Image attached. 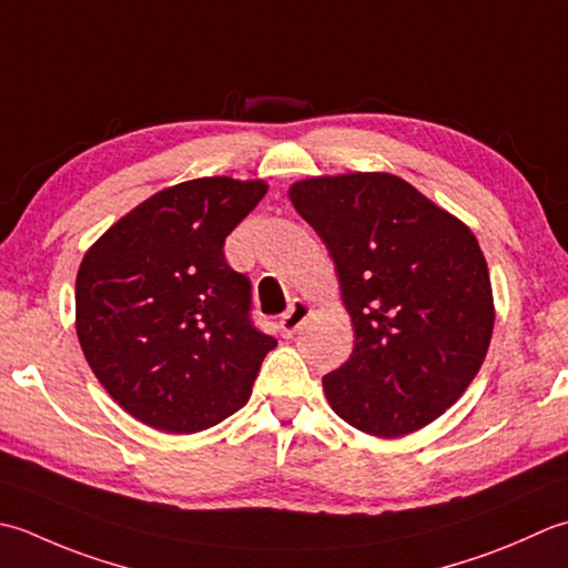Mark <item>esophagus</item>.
Wrapping results in <instances>:
<instances>
[{
	"instance_id": "obj_1",
	"label": "esophagus",
	"mask_w": 568,
	"mask_h": 568,
	"mask_svg": "<svg viewBox=\"0 0 568 568\" xmlns=\"http://www.w3.org/2000/svg\"><path fill=\"white\" fill-rule=\"evenodd\" d=\"M310 315H313V305L307 300H293V305L287 307V313L277 322V329H281L283 337H293Z\"/></svg>"
}]
</instances>
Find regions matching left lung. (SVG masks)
I'll return each instance as SVG.
<instances>
[{
  "instance_id": "1",
  "label": "left lung",
  "mask_w": 568,
  "mask_h": 568,
  "mask_svg": "<svg viewBox=\"0 0 568 568\" xmlns=\"http://www.w3.org/2000/svg\"><path fill=\"white\" fill-rule=\"evenodd\" d=\"M291 202L325 243L354 349L322 376L332 410L398 438L446 414L480 372L495 327L475 233L388 172L310 176Z\"/></svg>"
}]
</instances>
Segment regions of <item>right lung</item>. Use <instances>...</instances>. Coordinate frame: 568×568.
<instances>
[{"label": "right lung", "instance_id": "add662e5", "mask_svg": "<svg viewBox=\"0 0 568 568\" xmlns=\"http://www.w3.org/2000/svg\"><path fill=\"white\" fill-rule=\"evenodd\" d=\"M268 192L263 180L166 186L115 221L75 275V332L98 382L140 424L199 433L251 398L275 347L253 327L251 281L224 241Z\"/></svg>", "mask_w": 568, "mask_h": 568}]
</instances>
